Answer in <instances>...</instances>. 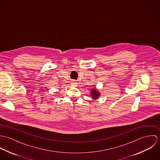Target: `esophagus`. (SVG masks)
<instances>
[{
    "label": "esophagus",
    "instance_id": "esophagus-1",
    "mask_svg": "<svg viewBox=\"0 0 160 160\" xmlns=\"http://www.w3.org/2000/svg\"><path fill=\"white\" fill-rule=\"evenodd\" d=\"M76 84H77V82H76V81L73 80V81L71 82V85H72V86H75V85H76Z\"/></svg>",
    "mask_w": 160,
    "mask_h": 160
}]
</instances>
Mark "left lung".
Segmentation results:
<instances>
[{
  "instance_id": "obj_1",
  "label": "left lung",
  "mask_w": 160,
  "mask_h": 160,
  "mask_svg": "<svg viewBox=\"0 0 160 160\" xmlns=\"http://www.w3.org/2000/svg\"><path fill=\"white\" fill-rule=\"evenodd\" d=\"M100 92L98 91L96 88L91 89V95L90 96L92 97V99L96 100L100 97Z\"/></svg>"
}]
</instances>
